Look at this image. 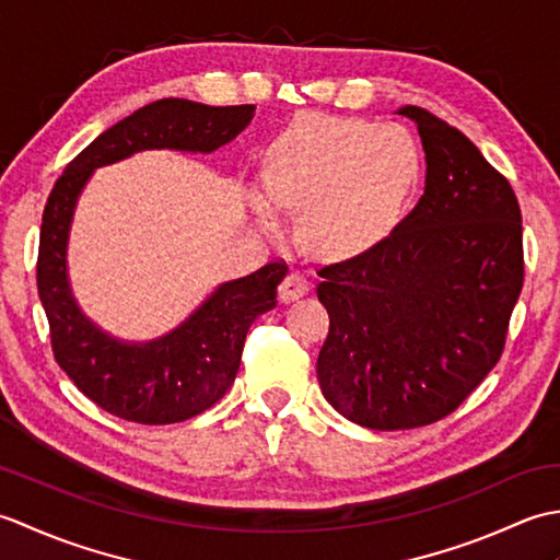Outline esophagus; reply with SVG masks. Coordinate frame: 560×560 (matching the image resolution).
<instances>
[{
  "label": "esophagus",
  "mask_w": 560,
  "mask_h": 560,
  "mask_svg": "<svg viewBox=\"0 0 560 560\" xmlns=\"http://www.w3.org/2000/svg\"><path fill=\"white\" fill-rule=\"evenodd\" d=\"M311 291V281H307L303 273H299V271H291L287 279L281 281V287H279V299H281V303H291V301H299V299H303V295Z\"/></svg>",
  "instance_id": "34e87169"
}]
</instances>
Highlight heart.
<instances>
[{"instance_id":"obj_1","label":"heart","mask_w":560,"mask_h":560,"mask_svg":"<svg viewBox=\"0 0 560 560\" xmlns=\"http://www.w3.org/2000/svg\"><path fill=\"white\" fill-rule=\"evenodd\" d=\"M419 177L421 151L404 127L305 115L269 144L265 192H249V213L277 235L281 209H299L295 237L307 253L347 259L395 229Z\"/></svg>"}]
</instances>
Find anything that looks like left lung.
<instances>
[{
    "label": "left lung",
    "mask_w": 560,
    "mask_h": 560,
    "mask_svg": "<svg viewBox=\"0 0 560 560\" xmlns=\"http://www.w3.org/2000/svg\"><path fill=\"white\" fill-rule=\"evenodd\" d=\"M425 189L368 253L319 269L329 335L317 355L325 399L373 431L455 411L501 359L522 291V217L513 187L459 129L423 108Z\"/></svg>",
    "instance_id": "obj_1"
}]
</instances>
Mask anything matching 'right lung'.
I'll return each instance as SVG.
<instances>
[{"label":"right lung","instance_id":"right-lung-1","mask_svg":"<svg viewBox=\"0 0 560 560\" xmlns=\"http://www.w3.org/2000/svg\"><path fill=\"white\" fill-rule=\"evenodd\" d=\"M255 117V105H213L163 98L105 129L67 165L47 197L38 295L50 323L59 368L83 395L125 421L163 425L209 409L231 389L249 325L277 307L287 265L271 261L243 279L223 281L180 325L161 337H115L81 311L69 281V235L91 175L135 153L165 149L213 153Z\"/></svg>","mask_w":560,"mask_h":560}]
</instances>
